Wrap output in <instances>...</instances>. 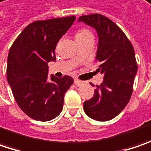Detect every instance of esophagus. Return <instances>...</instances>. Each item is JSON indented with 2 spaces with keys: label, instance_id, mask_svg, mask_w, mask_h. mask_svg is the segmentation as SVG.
<instances>
[{
  "label": "esophagus",
  "instance_id": "1",
  "mask_svg": "<svg viewBox=\"0 0 151 151\" xmlns=\"http://www.w3.org/2000/svg\"><path fill=\"white\" fill-rule=\"evenodd\" d=\"M74 84H75L76 86H82L83 84V82L75 78V79H74Z\"/></svg>",
  "mask_w": 151,
  "mask_h": 151
}]
</instances>
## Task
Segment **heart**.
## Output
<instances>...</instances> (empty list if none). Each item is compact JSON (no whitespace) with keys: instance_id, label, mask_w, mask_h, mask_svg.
I'll use <instances>...</instances> for the list:
<instances>
[{"instance_id":"obj_1","label":"heart","mask_w":151,"mask_h":151,"mask_svg":"<svg viewBox=\"0 0 151 151\" xmlns=\"http://www.w3.org/2000/svg\"><path fill=\"white\" fill-rule=\"evenodd\" d=\"M75 39L77 41H82L88 39H94L93 34L91 33L90 30L87 29H81L78 30L75 35Z\"/></svg>"}]
</instances>
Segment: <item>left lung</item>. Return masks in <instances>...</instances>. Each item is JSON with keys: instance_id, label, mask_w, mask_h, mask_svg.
<instances>
[{"instance_id": "obj_1", "label": "left lung", "mask_w": 151, "mask_h": 151, "mask_svg": "<svg viewBox=\"0 0 151 151\" xmlns=\"http://www.w3.org/2000/svg\"><path fill=\"white\" fill-rule=\"evenodd\" d=\"M98 35L95 61L104 80L97 85L94 96L83 102L84 112L96 121H109L127 106L133 92L138 66L131 42L122 30L101 14L79 17Z\"/></svg>"}]
</instances>
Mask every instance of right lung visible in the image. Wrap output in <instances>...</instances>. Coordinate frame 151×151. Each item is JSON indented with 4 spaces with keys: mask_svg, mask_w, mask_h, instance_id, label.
Listing matches in <instances>:
<instances>
[{
    "mask_svg": "<svg viewBox=\"0 0 151 151\" xmlns=\"http://www.w3.org/2000/svg\"><path fill=\"white\" fill-rule=\"evenodd\" d=\"M75 19L72 16L30 23L9 50L7 82L18 106L35 120H52L63 111L64 95L73 79L49 77L48 63L56 61V44Z\"/></svg>",
    "mask_w": 151,
    "mask_h": 151,
    "instance_id": "1",
    "label": "right lung"
}]
</instances>
